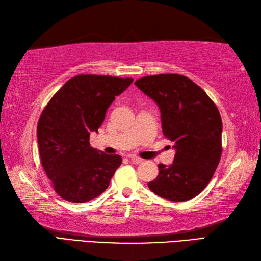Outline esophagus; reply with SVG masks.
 Listing matches in <instances>:
<instances>
[{"mask_svg":"<svg viewBox=\"0 0 261 261\" xmlns=\"http://www.w3.org/2000/svg\"><path fill=\"white\" fill-rule=\"evenodd\" d=\"M128 159L133 164H140L142 162V159L137 158V156H135V155H128Z\"/></svg>","mask_w":261,"mask_h":261,"instance_id":"34e87169","label":"esophagus"}]
</instances>
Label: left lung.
<instances>
[{
    "instance_id": "1",
    "label": "left lung",
    "mask_w": 261,
    "mask_h": 261,
    "mask_svg": "<svg viewBox=\"0 0 261 261\" xmlns=\"http://www.w3.org/2000/svg\"><path fill=\"white\" fill-rule=\"evenodd\" d=\"M135 85L159 105L163 134L175 149L173 163L159 164V176L148 188L169 201L193 199L209 184L221 158L222 120L216 103L182 74L147 76Z\"/></svg>"
}]
</instances>
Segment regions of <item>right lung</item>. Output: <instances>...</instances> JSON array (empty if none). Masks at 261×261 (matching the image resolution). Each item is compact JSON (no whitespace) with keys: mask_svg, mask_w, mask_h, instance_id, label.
<instances>
[{"mask_svg":"<svg viewBox=\"0 0 261 261\" xmlns=\"http://www.w3.org/2000/svg\"><path fill=\"white\" fill-rule=\"evenodd\" d=\"M133 80L78 74L44 107L37 126L40 159L52 187L63 200L85 203L108 188L121 158L92 148L89 136L98 132L108 107Z\"/></svg>","mask_w":261,"mask_h":261,"instance_id":"right-lung-1","label":"right lung"}]
</instances>
